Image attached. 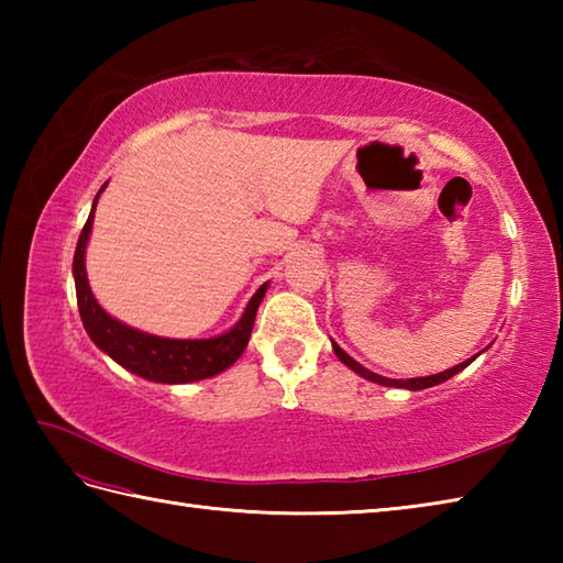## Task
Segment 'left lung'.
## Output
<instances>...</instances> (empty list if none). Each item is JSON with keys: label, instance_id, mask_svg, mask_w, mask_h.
Listing matches in <instances>:
<instances>
[{"label": "left lung", "instance_id": "obj_1", "mask_svg": "<svg viewBox=\"0 0 563 563\" xmlns=\"http://www.w3.org/2000/svg\"><path fill=\"white\" fill-rule=\"evenodd\" d=\"M333 353H336V357L341 363H345L349 365L351 369H355L357 375L361 377H365V379H369V382H377V385H385V387H401V389H411V391H416V389H426V387H435V385H440V382H445V379H450L452 375H457L460 369H464L466 365H470L474 357H470V361H464V363H460V365H454V367H450V369H445V373H438V375H430V377H413V379H389V377H382V375H375V373H369V369H365L363 365H357L353 357L349 355V353H343V349H339L336 343H333Z\"/></svg>", "mask_w": 563, "mask_h": 563}]
</instances>
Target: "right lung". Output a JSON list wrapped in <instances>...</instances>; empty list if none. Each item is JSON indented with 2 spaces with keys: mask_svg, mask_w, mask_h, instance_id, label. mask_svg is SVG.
I'll return each mask as SVG.
<instances>
[{
  "mask_svg": "<svg viewBox=\"0 0 563 563\" xmlns=\"http://www.w3.org/2000/svg\"><path fill=\"white\" fill-rule=\"evenodd\" d=\"M93 208H97V202H93ZM93 208L79 234L75 261H71L79 317L91 341L97 343L103 353H109L115 363H121L125 369H130V373L152 382H164V385H184V382L206 379L230 367L246 349L251 329H254L256 321L258 305L263 300V295H266L268 285H261L256 295L251 297V302L246 305V312L239 319V324L218 339L176 341L150 336V333L130 329L118 319L106 314L99 302L93 300L87 271H84V249H87V239L91 232Z\"/></svg>",
  "mask_w": 563,
  "mask_h": 563,
  "instance_id": "right-lung-1",
  "label": "right lung"
}]
</instances>
